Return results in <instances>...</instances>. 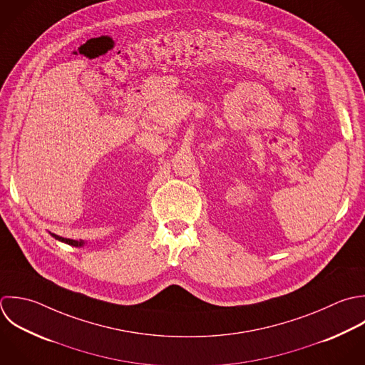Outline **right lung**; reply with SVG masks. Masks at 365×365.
Here are the masks:
<instances>
[{"mask_svg":"<svg viewBox=\"0 0 365 365\" xmlns=\"http://www.w3.org/2000/svg\"><path fill=\"white\" fill-rule=\"evenodd\" d=\"M51 236H52V237H55V239H56V240H59V242H63V243H66V245H71V246H75V247H81V246H83V245H85V242H83V240H72V239H65V237L56 236V235H53V233H51Z\"/></svg>","mask_w":365,"mask_h":365,"instance_id":"1","label":"right lung"}]
</instances>
